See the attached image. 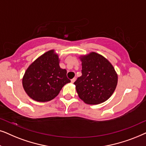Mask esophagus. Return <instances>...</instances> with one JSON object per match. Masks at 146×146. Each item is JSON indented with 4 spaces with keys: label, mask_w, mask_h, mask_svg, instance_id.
Returning <instances> with one entry per match:
<instances>
[{
    "label": "esophagus",
    "mask_w": 146,
    "mask_h": 146,
    "mask_svg": "<svg viewBox=\"0 0 146 146\" xmlns=\"http://www.w3.org/2000/svg\"><path fill=\"white\" fill-rule=\"evenodd\" d=\"M75 79H75V78H73V79H71V83H74L75 82Z\"/></svg>",
    "instance_id": "esophagus-1"
}]
</instances>
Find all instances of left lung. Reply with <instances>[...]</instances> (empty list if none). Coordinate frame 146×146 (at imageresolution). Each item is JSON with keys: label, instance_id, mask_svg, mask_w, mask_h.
I'll return each instance as SVG.
<instances>
[{"label": "left lung", "instance_id": "left-lung-1", "mask_svg": "<svg viewBox=\"0 0 146 146\" xmlns=\"http://www.w3.org/2000/svg\"><path fill=\"white\" fill-rule=\"evenodd\" d=\"M82 75L74 83L79 98L85 104L96 105L112 96L117 84V74L104 56L91 52L81 56Z\"/></svg>", "mask_w": 146, "mask_h": 146}]
</instances>
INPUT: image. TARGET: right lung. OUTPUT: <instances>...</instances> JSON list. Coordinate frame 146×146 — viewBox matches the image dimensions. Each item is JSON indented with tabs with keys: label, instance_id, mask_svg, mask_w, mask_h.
<instances>
[{
	"label": "right lung",
	"instance_id": "right-lung-1",
	"mask_svg": "<svg viewBox=\"0 0 146 146\" xmlns=\"http://www.w3.org/2000/svg\"><path fill=\"white\" fill-rule=\"evenodd\" d=\"M70 82L66 69L60 67L59 55L55 50H48L33 62L23 77L25 92L38 102L52 100Z\"/></svg>",
	"mask_w": 146,
	"mask_h": 146
}]
</instances>
